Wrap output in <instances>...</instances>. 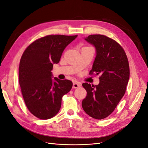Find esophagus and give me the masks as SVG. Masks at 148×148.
Masks as SVG:
<instances>
[{"label": "esophagus", "mask_w": 148, "mask_h": 148, "mask_svg": "<svg viewBox=\"0 0 148 148\" xmlns=\"http://www.w3.org/2000/svg\"><path fill=\"white\" fill-rule=\"evenodd\" d=\"M80 86H81V84L79 83L75 82V83H73V88H74V89L78 88Z\"/></svg>", "instance_id": "esophagus-1"}]
</instances>
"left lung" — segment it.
I'll use <instances>...</instances> for the list:
<instances>
[{"mask_svg": "<svg viewBox=\"0 0 148 148\" xmlns=\"http://www.w3.org/2000/svg\"><path fill=\"white\" fill-rule=\"evenodd\" d=\"M85 40L96 49L89 75H100L98 85L84 83L87 95L82 101L86 114L96 119L110 116L125 94L130 76L128 59L123 47L103 35H90Z\"/></svg>", "mask_w": 148, "mask_h": 148, "instance_id": "8db88e82", "label": "left lung"}]
</instances>
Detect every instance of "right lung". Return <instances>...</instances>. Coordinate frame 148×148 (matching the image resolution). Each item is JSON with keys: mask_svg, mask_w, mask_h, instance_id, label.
I'll list each match as a JSON object with an SVG mask.
<instances>
[{"mask_svg": "<svg viewBox=\"0 0 148 148\" xmlns=\"http://www.w3.org/2000/svg\"><path fill=\"white\" fill-rule=\"evenodd\" d=\"M77 36L47 35L29 45L22 55L19 67L21 93L27 109L39 119H48L56 115L63 95L72 88L70 80L53 79L51 70L66 47Z\"/></svg>", "mask_w": 148, "mask_h": 148, "instance_id": "obj_1", "label": "right lung"}]
</instances>
